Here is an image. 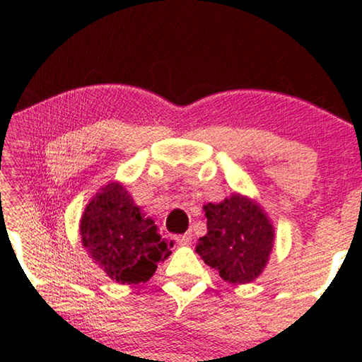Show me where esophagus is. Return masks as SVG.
Segmentation results:
<instances>
[{
  "mask_svg": "<svg viewBox=\"0 0 362 362\" xmlns=\"http://www.w3.org/2000/svg\"><path fill=\"white\" fill-rule=\"evenodd\" d=\"M175 242L180 245H190L192 243V233L187 232L183 235H175Z\"/></svg>",
  "mask_w": 362,
  "mask_h": 362,
  "instance_id": "esophagus-1",
  "label": "esophagus"
}]
</instances>
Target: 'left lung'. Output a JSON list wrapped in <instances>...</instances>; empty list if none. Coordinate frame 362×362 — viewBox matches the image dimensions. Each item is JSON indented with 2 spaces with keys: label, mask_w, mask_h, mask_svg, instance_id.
Masks as SVG:
<instances>
[{
  "label": "left lung",
  "mask_w": 362,
  "mask_h": 362,
  "mask_svg": "<svg viewBox=\"0 0 362 362\" xmlns=\"http://www.w3.org/2000/svg\"><path fill=\"white\" fill-rule=\"evenodd\" d=\"M208 233L197 253L228 284L253 282L269 261L274 227L256 202L233 193L219 204H206Z\"/></svg>",
  "instance_id": "8db88e82"
}]
</instances>
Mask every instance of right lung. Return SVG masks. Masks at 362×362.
<instances>
[{"label":"right lung","mask_w":362,"mask_h":362,"mask_svg":"<svg viewBox=\"0 0 362 362\" xmlns=\"http://www.w3.org/2000/svg\"><path fill=\"white\" fill-rule=\"evenodd\" d=\"M80 235L91 259L119 284L150 280L172 248L117 182L103 187L87 204Z\"/></svg>","instance_id":"add662e5"}]
</instances>
